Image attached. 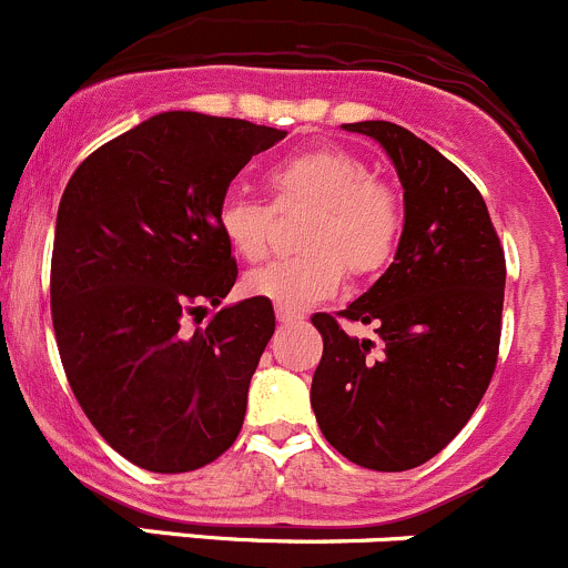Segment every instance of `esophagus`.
Segmentation results:
<instances>
[{"instance_id":"esophagus-1","label":"esophagus","mask_w":568,"mask_h":568,"mask_svg":"<svg viewBox=\"0 0 568 568\" xmlns=\"http://www.w3.org/2000/svg\"><path fill=\"white\" fill-rule=\"evenodd\" d=\"M276 317H278V323H284V325L303 323V312H297V308H292V306H276Z\"/></svg>"}]
</instances>
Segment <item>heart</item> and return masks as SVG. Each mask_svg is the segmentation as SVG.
Returning a JSON list of instances; mask_svg holds the SVG:
<instances>
[{"label":"heart","mask_w":568,"mask_h":568,"mask_svg":"<svg viewBox=\"0 0 568 568\" xmlns=\"http://www.w3.org/2000/svg\"><path fill=\"white\" fill-rule=\"evenodd\" d=\"M273 206L312 210L301 232L303 254L286 256L245 278V290L276 306H308L334 295L345 278L373 276L389 265L403 232L400 199L373 179L367 162L345 151L320 149L284 160L267 176ZM273 206L245 195H226L217 226L234 254L262 262L273 240Z\"/></svg>","instance_id":"b5f03b06"}]
</instances>
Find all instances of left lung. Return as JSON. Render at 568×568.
<instances>
[{"mask_svg":"<svg viewBox=\"0 0 568 568\" xmlns=\"http://www.w3.org/2000/svg\"><path fill=\"white\" fill-rule=\"evenodd\" d=\"M378 140L403 184L400 245L347 323L314 314L323 358L312 408L334 450L358 467L403 473L430 462L469 423L497 367L505 254L477 187L434 145L389 121L342 123Z\"/></svg>","mask_w":568,"mask_h":568,"instance_id":"8db88e82","label":"left lung"}]
</instances>
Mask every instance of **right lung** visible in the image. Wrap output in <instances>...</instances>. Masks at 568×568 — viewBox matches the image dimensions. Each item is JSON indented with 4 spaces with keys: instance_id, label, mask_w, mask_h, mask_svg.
I'll return each mask as SVG.
<instances>
[{
    "instance_id": "obj_1",
    "label": "right lung",
    "mask_w": 568,
    "mask_h": 568,
    "mask_svg": "<svg viewBox=\"0 0 568 568\" xmlns=\"http://www.w3.org/2000/svg\"><path fill=\"white\" fill-rule=\"evenodd\" d=\"M286 132L160 112L95 149L60 199L52 323L65 378L106 445L149 473H193L229 450L276 331L267 297L221 306L237 282L217 206Z\"/></svg>"
}]
</instances>
